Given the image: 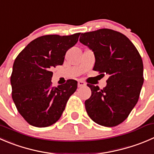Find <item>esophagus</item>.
<instances>
[{
  "label": "esophagus",
  "instance_id": "esophagus-1",
  "mask_svg": "<svg viewBox=\"0 0 154 154\" xmlns=\"http://www.w3.org/2000/svg\"><path fill=\"white\" fill-rule=\"evenodd\" d=\"M77 86H78V87H82V86H86V83H85L83 81H82V80H78Z\"/></svg>",
  "mask_w": 154,
  "mask_h": 154
}]
</instances>
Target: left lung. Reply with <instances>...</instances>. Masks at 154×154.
I'll return each mask as SVG.
<instances>
[{
  "label": "left lung",
  "mask_w": 154,
  "mask_h": 154,
  "mask_svg": "<svg viewBox=\"0 0 154 154\" xmlns=\"http://www.w3.org/2000/svg\"><path fill=\"white\" fill-rule=\"evenodd\" d=\"M80 42L95 54L94 71L109 76L102 89L87 84L92 95L85 101L86 112L101 126H117L138 102L144 83L141 56L127 37L107 28L81 34Z\"/></svg>",
  "instance_id": "1"
}]
</instances>
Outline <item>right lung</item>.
Returning a JSON list of instances; mask_svg holds the SVG:
<instances>
[{"label": "right lung", "mask_w": 154, "mask_h": 154, "mask_svg": "<svg viewBox=\"0 0 154 154\" xmlns=\"http://www.w3.org/2000/svg\"><path fill=\"white\" fill-rule=\"evenodd\" d=\"M80 34L41 36L15 59L10 77L12 98L19 113L31 126L47 127L56 123L77 89L74 80L52 86L51 70L63 64L65 53L77 44Z\"/></svg>", "instance_id": "right-lung-1"}]
</instances>
